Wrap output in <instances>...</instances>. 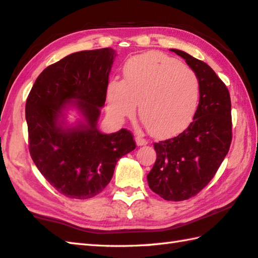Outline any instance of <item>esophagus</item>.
<instances>
[{"label": "esophagus", "mask_w": 258, "mask_h": 258, "mask_svg": "<svg viewBox=\"0 0 258 258\" xmlns=\"http://www.w3.org/2000/svg\"><path fill=\"white\" fill-rule=\"evenodd\" d=\"M135 141H137V144L140 145V147H141V145H145L148 143L147 140H145L142 137V135H140V134H137V137H135Z\"/></svg>", "instance_id": "esophagus-1"}]
</instances>
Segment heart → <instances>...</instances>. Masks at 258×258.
I'll use <instances>...</instances> for the list:
<instances>
[{
  "mask_svg": "<svg viewBox=\"0 0 258 258\" xmlns=\"http://www.w3.org/2000/svg\"><path fill=\"white\" fill-rule=\"evenodd\" d=\"M199 78L179 60L151 51L131 57L124 65V81L107 87V106L117 120L139 116L154 137H169L185 128L198 108Z\"/></svg>",
  "mask_w": 258,
  "mask_h": 258,
  "instance_id": "obj_1",
  "label": "heart"
}]
</instances>
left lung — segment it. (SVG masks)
I'll return each instance as SVG.
<instances>
[{"instance_id":"left-lung-1","label":"left lung","mask_w":258,"mask_h":258,"mask_svg":"<svg viewBox=\"0 0 258 258\" xmlns=\"http://www.w3.org/2000/svg\"><path fill=\"white\" fill-rule=\"evenodd\" d=\"M185 59L200 82V101L184 132L154 143L157 160L149 187L166 201H185L200 193L217 174L232 140L231 100L226 84L203 60L171 49Z\"/></svg>"}]
</instances>
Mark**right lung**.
<instances>
[{"label": "right lung", "mask_w": 258, "mask_h": 258, "mask_svg": "<svg viewBox=\"0 0 258 258\" xmlns=\"http://www.w3.org/2000/svg\"><path fill=\"white\" fill-rule=\"evenodd\" d=\"M115 56L110 47L69 55L39 74L27 98L31 159L46 180L70 199L101 193L118 159L137 148L128 130L102 134L97 128ZM68 104L81 109L86 123L63 127L59 118Z\"/></svg>", "instance_id": "right-lung-1"}]
</instances>
